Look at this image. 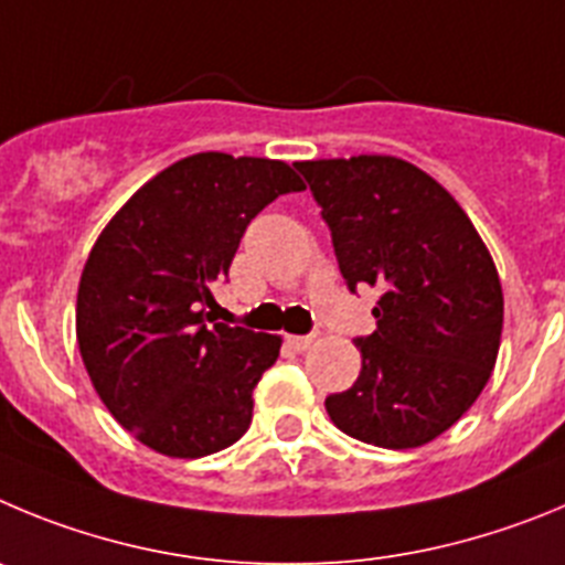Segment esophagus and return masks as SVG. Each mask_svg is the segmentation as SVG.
Returning a JSON list of instances; mask_svg holds the SVG:
<instances>
[{
    "mask_svg": "<svg viewBox=\"0 0 565 565\" xmlns=\"http://www.w3.org/2000/svg\"><path fill=\"white\" fill-rule=\"evenodd\" d=\"M287 343L292 345V349H298V352H303V349H309V345L315 343V334H289Z\"/></svg>",
    "mask_w": 565,
    "mask_h": 565,
    "instance_id": "esophagus-1",
    "label": "esophagus"
}]
</instances>
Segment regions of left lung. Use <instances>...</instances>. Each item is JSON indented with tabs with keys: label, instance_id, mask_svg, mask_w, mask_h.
I'll list each match as a JSON object with an SVG mask.
<instances>
[{
	"label": "left lung",
	"instance_id": "8db88e82",
	"mask_svg": "<svg viewBox=\"0 0 565 565\" xmlns=\"http://www.w3.org/2000/svg\"><path fill=\"white\" fill-rule=\"evenodd\" d=\"M332 233L345 287H377V329L358 338V383L327 396L343 434L428 445L492 374L504 327L495 264L459 202L399 157L295 162Z\"/></svg>",
	"mask_w": 565,
	"mask_h": 565
}]
</instances>
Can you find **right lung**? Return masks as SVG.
<instances>
[{
  "mask_svg": "<svg viewBox=\"0 0 565 565\" xmlns=\"http://www.w3.org/2000/svg\"><path fill=\"white\" fill-rule=\"evenodd\" d=\"M303 191L281 160L202 151L146 182L104 227L78 284L75 332L109 414L151 450L200 459L245 436L278 334L213 323V284L247 225Z\"/></svg>",
  "mask_w": 565,
  "mask_h": 565,
  "instance_id": "1",
  "label": "right lung"
}]
</instances>
